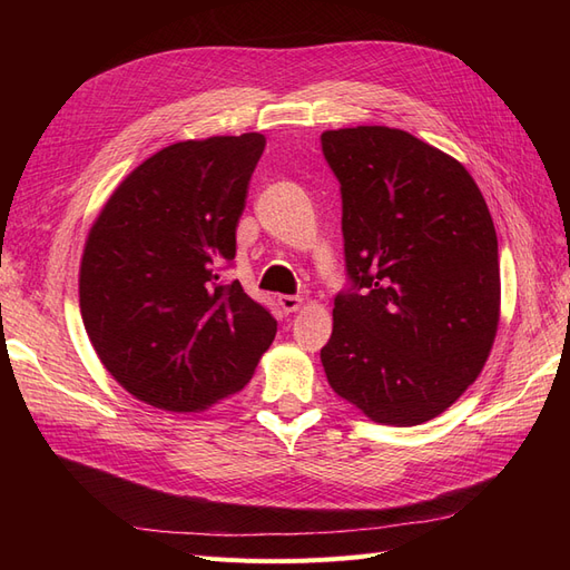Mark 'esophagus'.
<instances>
[{"label":"esophagus","instance_id":"obj_1","mask_svg":"<svg viewBox=\"0 0 570 570\" xmlns=\"http://www.w3.org/2000/svg\"><path fill=\"white\" fill-rule=\"evenodd\" d=\"M278 304H281V308H283L285 314H295V312H299V308H302L304 299L295 297V295H281Z\"/></svg>","mask_w":570,"mask_h":570}]
</instances>
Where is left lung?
Segmentation results:
<instances>
[{
  "label": "left lung",
  "instance_id": "1",
  "mask_svg": "<svg viewBox=\"0 0 570 570\" xmlns=\"http://www.w3.org/2000/svg\"><path fill=\"white\" fill-rule=\"evenodd\" d=\"M321 145L352 278L321 350L327 383L375 423L421 425L492 352L502 285L490 209L469 170L406 130H325Z\"/></svg>",
  "mask_w": 570,
  "mask_h": 570
}]
</instances>
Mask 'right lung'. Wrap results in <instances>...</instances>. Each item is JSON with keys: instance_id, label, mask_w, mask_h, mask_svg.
Masks as SVG:
<instances>
[{"instance_id": "1", "label": "right lung", "mask_w": 570, "mask_h": 570, "mask_svg": "<svg viewBox=\"0 0 570 570\" xmlns=\"http://www.w3.org/2000/svg\"><path fill=\"white\" fill-rule=\"evenodd\" d=\"M262 132L185 140L120 183L85 239L80 314L105 368L135 400L197 413L243 390L278 323L237 281L235 230Z\"/></svg>"}]
</instances>
